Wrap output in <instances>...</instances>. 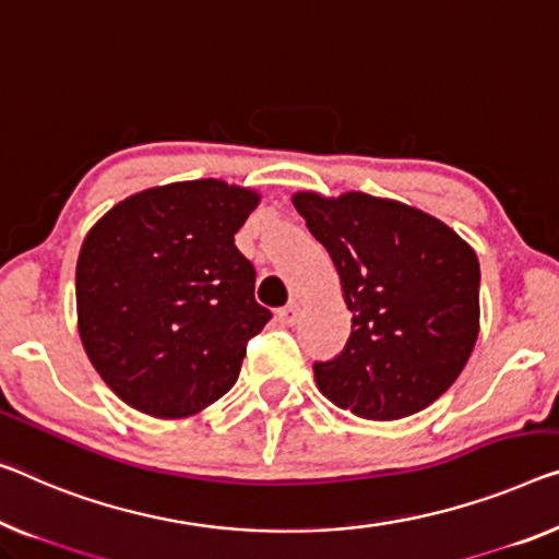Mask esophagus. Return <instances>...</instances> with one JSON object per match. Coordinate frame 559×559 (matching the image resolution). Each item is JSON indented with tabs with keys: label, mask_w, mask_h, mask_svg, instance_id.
<instances>
[{
	"label": "esophagus",
	"mask_w": 559,
	"mask_h": 559,
	"mask_svg": "<svg viewBox=\"0 0 559 559\" xmlns=\"http://www.w3.org/2000/svg\"><path fill=\"white\" fill-rule=\"evenodd\" d=\"M276 316H278V321L283 323V326H294V323L298 321V304L290 301L288 306L278 308Z\"/></svg>",
	"instance_id": "esophagus-1"
}]
</instances>
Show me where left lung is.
<instances>
[{
  "label": "left lung",
  "mask_w": 559,
  "mask_h": 559,
  "mask_svg": "<svg viewBox=\"0 0 559 559\" xmlns=\"http://www.w3.org/2000/svg\"><path fill=\"white\" fill-rule=\"evenodd\" d=\"M336 265L352 336L313 364L321 394L364 419L427 409L460 377L479 331V261L456 233L396 200L298 193Z\"/></svg>",
  "instance_id": "left-lung-1"
}]
</instances>
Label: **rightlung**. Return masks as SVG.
<instances>
[{"label":"right lung","mask_w":559,"mask_h":559,"mask_svg":"<svg viewBox=\"0 0 559 559\" xmlns=\"http://www.w3.org/2000/svg\"><path fill=\"white\" fill-rule=\"evenodd\" d=\"M253 190L190 180L122 200L78 261L80 338L99 377L150 416H190L236 384L271 321L236 233Z\"/></svg>","instance_id":"add662e5"}]
</instances>
